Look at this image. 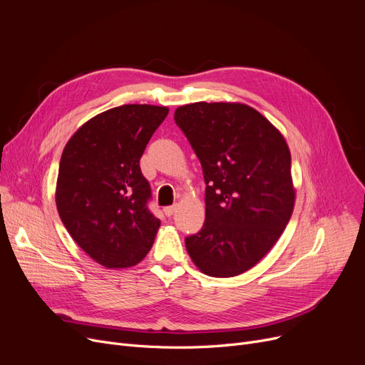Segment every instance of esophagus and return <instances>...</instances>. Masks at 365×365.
<instances>
[{
	"label": "esophagus",
	"instance_id": "esophagus-1",
	"mask_svg": "<svg viewBox=\"0 0 365 365\" xmlns=\"http://www.w3.org/2000/svg\"><path fill=\"white\" fill-rule=\"evenodd\" d=\"M175 212H176V205H168L164 208V213L167 217H171L173 215H175Z\"/></svg>",
	"mask_w": 365,
	"mask_h": 365
}]
</instances>
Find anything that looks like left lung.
Here are the masks:
<instances>
[{"label":"left lung","mask_w":365,"mask_h":365,"mask_svg":"<svg viewBox=\"0 0 365 365\" xmlns=\"http://www.w3.org/2000/svg\"><path fill=\"white\" fill-rule=\"evenodd\" d=\"M175 121L205 182V222L185 238L186 250L205 275H240L271 250L292 217L290 149L260 112L242 103L185 105Z\"/></svg>","instance_id":"8db88e82"}]
</instances>
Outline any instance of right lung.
Instances as JSON below:
<instances>
[{
    "label": "right lung",
    "mask_w": 365,
    "mask_h": 365,
    "mask_svg": "<svg viewBox=\"0 0 365 365\" xmlns=\"http://www.w3.org/2000/svg\"><path fill=\"white\" fill-rule=\"evenodd\" d=\"M168 109L123 105L81 125L66 143L56 205L68 232L98 263L130 267L150 250L161 225L140 158Z\"/></svg>",
    "instance_id": "1"
}]
</instances>
